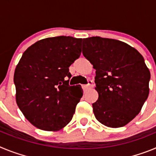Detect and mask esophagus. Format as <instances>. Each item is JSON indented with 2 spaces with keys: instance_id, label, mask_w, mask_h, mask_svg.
<instances>
[{
  "instance_id": "esophagus-1",
  "label": "esophagus",
  "mask_w": 156,
  "mask_h": 156,
  "mask_svg": "<svg viewBox=\"0 0 156 156\" xmlns=\"http://www.w3.org/2000/svg\"><path fill=\"white\" fill-rule=\"evenodd\" d=\"M93 87V81L88 80V83L87 85H82V87L83 90H87L88 88H90Z\"/></svg>"
}]
</instances>
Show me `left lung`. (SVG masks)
Here are the masks:
<instances>
[{
  "label": "left lung",
  "mask_w": 156,
  "mask_h": 156,
  "mask_svg": "<svg viewBox=\"0 0 156 156\" xmlns=\"http://www.w3.org/2000/svg\"><path fill=\"white\" fill-rule=\"evenodd\" d=\"M83 55L96 70V119L108 127L125 126L148 97L151 75L144 58L126 43L100 37L83 40Z\"/></svg>",
  "instance_id": "left-lung-1"
}]
</instances>
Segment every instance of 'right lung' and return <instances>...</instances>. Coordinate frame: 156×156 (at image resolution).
Returning <instances> with one entry per match:
<instances>
[{
	"instance_id": "right-lung-1",
	"label": "right lung",
	"mask_w": 156,
	"mask_h": 156,
	"mask_svg": "<svg viewBox=\"0 0 156 156\" xmlns=\"http://www.w3.org/2000/svg\"><path fill=\"white\" fill-rule=\"evenodd\" d=\"M81 43L73 37H49L23 53L14 74L16 102L36 127L58 130L71 121L83 90L69 84V67L80 56Z\"/></svg>"
}]
</instances>
